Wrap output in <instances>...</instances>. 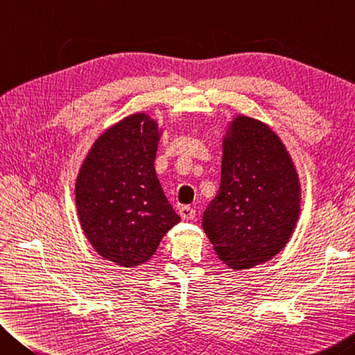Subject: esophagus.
<instances>
[{
    "label": "esophagus",
    "instance_id": "1",
    "mask_svg": "<svg viewBox=\"0 0 355 355\" xmlns=\"http://www.w3.org/2000/svg\"><path fill=\"white\" fill-rule=\"evenodd\" d=\"M179 216H181L182 220H191L195 217V209L190 206H182L179 209Z\"/></svg>",
    "mask_w": 355,
    "mask_h": 355
}]
</instances>
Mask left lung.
Wrapping results in <instances>:
<instances>
[{"mask_svg": "<svg viewBox=\"0 0 355 355\" xmlns=\"http://www.w3.org/2000/svg\"><path fill=\"white\" fill-rule=\"evenodd\" d=\"M299 212V178L282 139L237 116L223 138L218 193L202 214L218 258L234 270L266 263L288 243Z\"/></svg>", "mask_w": 355, "mask_h": 355, "instance_id": "8db88e82", "label": "left lung"}]
</instances>
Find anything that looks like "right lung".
Returning <instances> with one entry per match:
<instances>
[{"label": "right lung", "instance_id": "right-lung-1", "mask_svg": "<svg viewBox=\"0 0 355 355\" xmlns=\"http://www.w3.org/2000/svg\"><path fill=\"white\" fill-rule=\"evenodd\" d=\"M159 137L148 114L127 116L96 139L75 184L81 230L102 258L121 267L146 263L181 220L155 174Z\"/></svg>", "mask_w": 355, "mask_h": 355}]
</instances>
